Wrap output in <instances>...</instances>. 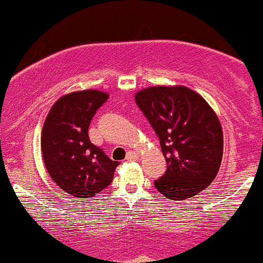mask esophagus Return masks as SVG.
<instances>
[{"mask_svg":"<svg viewBox=\"0 0 263 263\" xmlns=\"http://www.w3.org/2000/svg\"><path fill=\"white\" fill-rule=\"evenodd\" d=\"M137 158H139V153H136V152L127 153V157H126L127 160H136Z\"/></svg>","mask_w":263,"mask_h":263,"instance_id":"esophagus-1","label":"esophagus"}]
</instances>
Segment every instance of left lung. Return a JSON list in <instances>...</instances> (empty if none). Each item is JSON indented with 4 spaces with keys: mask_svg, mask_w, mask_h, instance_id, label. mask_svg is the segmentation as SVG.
<instances>
[{
    "mask_svg": "<svg viewBox=\"0 0 263 263\" xmlns=\"http://www.w3.org/2000/svg\"><path fill=\"white\" fill-rule=\"evenodd\" d=\"M135 100L159 137L167 171L154 181L167 199L185 200L217 176L223 152L220 119L198 92L185 86H153Z\"/></svg>",
    "mask_w": 263,
    "mask_h": 263,
    "instance_id": "obj_1",
    "label": "left lung"
}]
</instances>
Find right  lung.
Instances as JSON below:
<instances>
[{
    "label": "right lung",
    "mask_w": 263,
    "mask_h": 263,
    "mask_svg": "<svg viewBox=\"0 0 263 263\" xmlns=\"http://www.w3.org/2000/svg\"><path fill=\"white\" fill-rule=\"evenodd\" d=\"M108 98L99 90L67 93L55 101L43 123L46 170L56 185L76 198H93L108 187L119 164L88 139L92 117Z\"/></svg>",
    "instance_id": "1"
}]
</instances>
